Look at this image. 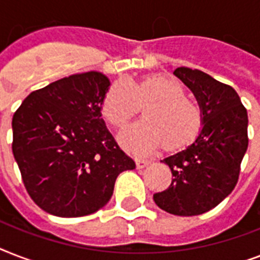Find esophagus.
<instances>
[{
	"mask_svg": "<svg viewBox=\"0 0 260 260\" xmlns=\"http://www.w3.org/2000/svg\"><path fill=\"white\" fill-rule=\"evenodd\" d=\"M151 163V160H148V159H136V165H138L139 169H143V167L148 166Z\"/></svg>",
	"mask_w": 260,
	"mask_h": 260,
	"instance_id": "1",
	"label": "esophagus"
}]
</instances>
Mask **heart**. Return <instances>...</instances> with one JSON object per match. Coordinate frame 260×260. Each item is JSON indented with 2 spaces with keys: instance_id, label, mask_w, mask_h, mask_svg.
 I'll return each mask as SVG.
<instances>
[{
  "instance_id": "heart-1",
  "label": "heart",
  "mask_w": 260,
  "mask_h": 260,
  "mask_svg": "<svg viewBox=\"0 0 260 260\" xmlns=\"http://www.w3.org/2000/svg\"><path fill=\"white\" fill-rule=\"evenodd\" d=\"M146 102V118L120 134V142L129 151L150 152L162 143L167 150H177L193 142L201 129L200 106L186 97L178 79L163 74L113 82L102 98L101 114L110 125L122 128Z\"/></svg>"
}]
</instances>
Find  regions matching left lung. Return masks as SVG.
I'll list each match as a JSON object with an SVG mask.
<instances>
[{"label": "left lung", "mask_w": 260, "mask_h": 260, "mask_svg": "<svg viewBox=\"0 0 260 260\" xmlns=\"http://www.w3.org/2000/svg\"><path fill=\"white\" fill-rule=\"evenodd\" d=\"M174 74L197 98L204 126L191 146L163 159L173 179L154 201L167 213L198 216L217 206L238 183L248 147V116L230 85L189 67H178Z\"/></svg>", "instance_id": "left-lung-1"}]
</instances>
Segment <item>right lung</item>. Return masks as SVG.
Returning a JSON list of instances; mask_svg holds the SVG:
<instances>
[{
	"instance_id": "right-lung-1",
	"label": "right lung",
	"mask_w": 260,
	"mask_h": 260,
	"mask_svg": "<svg viewBox=\"0 0 260 260\" xmlns=\"http://www.w3.org/2000/svg\"><path fill=\"white\" fill-rule=\"evenodd\" d=\"M109 78L74 74L35 90L13 114L14 159L26 191L47 213L81 217L112 197L118 174L136 165L101 118Z\"/></svg>"
}]
</instances>
